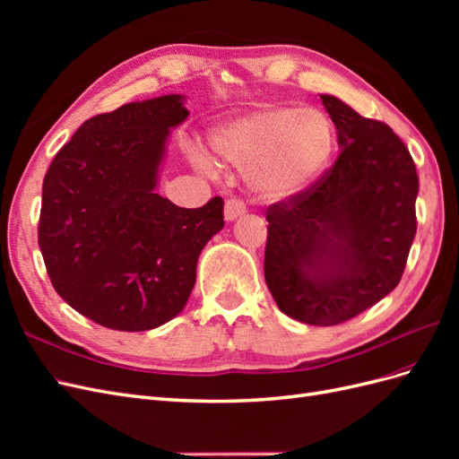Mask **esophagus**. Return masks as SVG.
Segmentation results:
<instances>
[{
  "mask_svg": "<svg viewBox=\"0 0 459 459\" xmlns=\"http://www.w3.org/2000/svg\"><path fill=\"white\" fill-rule=\"evenodd\" d=\"M245 211H247V208L241 201L228 199L226 204H224V218H226V221H233V220H238L239 216H243Z\"/></svg>",
  "mask_w": 459,
  "mask_h": 459,
  "instance_id": "1",
  "label": "esophagus"
}]
</instances>
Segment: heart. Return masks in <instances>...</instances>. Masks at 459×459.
<instances>
[{"mask_svg":"<svg viewBox=\"0 0 459 459\" xmlns=\"http://www.w3.org/2000/svg\"><path fill=\"white\" fill-rule=\"evenodd\" d=\"M337 134L322 108L264 105L233 117L208 135L214 155L245 169L247 182L264 201H289L310 189L331 162ZM201 170L214 164L204 152H193Z\"/></svg>","mask_w":459,"mask_h":459,"instance_id":"heart-1","label":"heart"}]
</instances>
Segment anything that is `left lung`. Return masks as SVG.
Returning <instances> with one entry per match:
<instances>
[{"instance_id":"left-lung-1","label":"left lung","mask_w":459,"mask_h":459,"mask_svg":"<svg viewBox=\"0 0 459 459\" xmlns=\"http://www.w3.org/2000/svg\"><path fill=\"white\" fill-rule=\"evenodd\" d=\"M341 155L300 195L268 208L264 277L277 307L337 325L398 285L418 230L420 179L400 137L339 97L319 95Z\"/></svg>"}]
</instances>
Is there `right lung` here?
<instances>
[{"label":"right lung","instance_id":"add662e5","mask_svg":"<svg viewBox=\"0 0 459 459\" xmlns=\"http://www.w3.org/2000/svg\"><path fill=\"white\" fill-rule=\"evenodd\" d=\"M179 93L118 107L76 130L41 187L38 243L59 297L91 322L147 331L184 310L224 201L182 208L157 193Z\"/></svg>","mask_w":459,"mask_h":459}]
</instances>
